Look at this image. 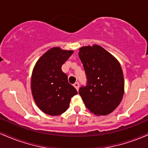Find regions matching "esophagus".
I'll use <instances>...</instances> for the list:
<instances>
[{"mask_svg":"<svg viewBox=\"0 0 148 148\" xmlns=\"http://www.w3.org/2000/svg\"><path fill=\"white\" fill-rule=\"evenodd\" d=\"M74 88L77 90H79V82H76L75 84H74Z\"/></svg>","mask_w":148,"mask_h":148,"instance_id":"esophagus-1","label":"esophagus"}]
</instances>
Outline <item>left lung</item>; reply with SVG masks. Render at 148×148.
Returning a JSON list of instances; mask_svg holds the SVG:
<instances>
[{"label": "left lung", "instance_id": "left-lung-1", "mask_svg": "<svg viewBox=\"0 0 148 148\" xmlns=\"http://www.w3.org/2000/svg\"><path fill=\"white\" fill-rule=\"evenodd\" d=\"M79 56L84 65L87 84L79 94L91 113L106 115L121 102L124 95V76L117 59L99 45L83 47Z\"/></svg>", "mask_w": 148, "mask_h": 148}]
</instances>
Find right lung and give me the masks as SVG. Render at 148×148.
<instances>
[{"label": "right lung", "mask_w": 148, "mask_h": 148, "mask_svg": "<svg viewBox=\"0 0 148 148\" xmlns=\"http://www.w3.org/2000/svg\"><path fill=\"white\" fill-rule=\"evenodd\" d=\"M73 52L53 47L43 54L34 67L32 94L37 106L46 114L63 113L69 108L71 98L78 94L61 69Z\"/></svg>", "instance_id": "obj_1"}]
</instances>
